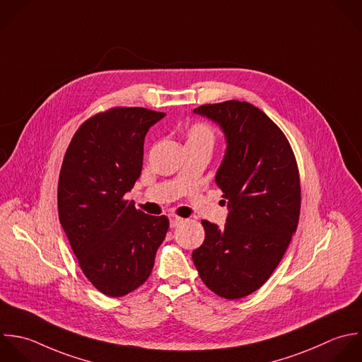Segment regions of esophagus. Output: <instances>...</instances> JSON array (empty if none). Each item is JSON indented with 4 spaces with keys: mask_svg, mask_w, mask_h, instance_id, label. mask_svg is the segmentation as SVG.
Segmentation results:
<instances>
[{
    "mask_svg": "<svg viewBox=\"0 0 362 362\" xmlns=\"http://www.w3.org/2000/svg\"><path fill=\"white\" fill-rule=\"evenodd\" d=\"M169 221H170V227L175 228V227H177L179 224L183 223V218H182V217H177V216H175V214H170V216H169Z\"/></svg>",
    "mask_w": 362,
    "mask_h": 362,
    "instance_id": "esophagus-1",
    "label": "esophagus"
}]
</instances>
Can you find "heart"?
<instances>
[{
	"label": "heart",
	"mask_w": 362,
	"mask_h": 362,
	"mask_svg": "<svg viewBox=\"0 0 362 362\" xmlns=\"http://www.w3.org/2000/svg\"><path fill=\"white\" fill-rule=\"evenodd\" d=\"M216 142L214 129L206 122H193L186 128V148L202 146L211 151Z\"/></svg>",
	"instance_id": "heart-1"
}]
</instances>
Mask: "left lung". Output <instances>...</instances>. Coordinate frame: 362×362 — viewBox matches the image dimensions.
<instances>
[{
    "label": "left lung",
    "mask_w": 362,
    "mask_h": 362,
    "mask_svg": "<svg viewBox=\"0 0 362 362\" xmlns=\"http://www.w3.org/2000/svg\"><path fill=\"white\" fill-rule=\"evenodd\" d=\"M194 114L218 124L226 135L216 183L230 211L223 228L202 221L204 243L192 258L210 291L241 299L269 279L298 228V163L281 128L247 101L206 104Z\"/></svg>",
    "instance_id": "1"
}]
</instances>
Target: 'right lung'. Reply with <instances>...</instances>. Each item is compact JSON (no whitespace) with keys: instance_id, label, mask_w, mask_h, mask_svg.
Returning a JSON list of instances; mask_svg holds the SVG:
<instances>
[{"instance_id":"right-lung-1","label":"right lung","mask_w":362,"mask_h":362,"mask_svg":"<svg viewBox=\"0 0 362 362\" xmlns=\"http://www.w3.org/2000/svg\"><path fill=\"white\" fill-rule=\"evenodd\" d=\"M166 114L117 107L80 125L63 158L57 210L86 278L110 298L125 296L151 275L169 228L124 199L142 170L144 139Z\"/></svg>"}]
</instances>
